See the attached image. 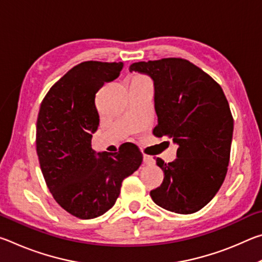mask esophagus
<instances>
[{
	"mask_svg": "<svg viewBox=\"0 0 262 262\" xmlns=\"http://www.w3.org/2000/svg\"><path fill=\"white\" fill-rule=\"evenodd\" d=\"M143 163L145 165H154L155 159L151 156H148V155H143Z\"/></svg>",
	"mask_w": 262,
	"mask_h": 262,
	"instance_id": "obj_1",
	"label": "esophagus"
}]
</instances>
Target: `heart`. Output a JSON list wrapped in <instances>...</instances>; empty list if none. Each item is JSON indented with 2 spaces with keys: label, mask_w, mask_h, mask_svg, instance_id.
Instances as JSON below:
<instances>
[{
  "label": "heart",
  "mask_w": 262,
  "mask_h": 262,
  "mask_svg": "<svg viewBox=\"0 0 262 262\" xmlns=\"http://www.w3.org/2000/svg\"><path fill=\"white\" fill-rule=\"evenodd\" d=\"M134 79H148V77H145V76H136V77L133 78V81H134Z\"/></svg>",
  "instance_id": "1"
}]
</instances>
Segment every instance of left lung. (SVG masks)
<instances>
[{
  "mask_svg": "<svg viewBox=\"0 0 262 262\" xmlns=\"http://www.w3.org/2000/svg\"><path fill=\"white\" fill-rule=\"evenodd\" d=\"M129 69L154 79V135L178 144L173 162L156 159L164 179L150 196L168 211L196 212L219 192L228 172L233 118L227 97L214 78L181 57L135 62Z\"/></svg>",
  "mask_w": 262,
  "mask_h": 262,
  "instance_id": "1",
  "label": "left lung"
}]
</instances>
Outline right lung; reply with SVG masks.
<instances>
[{"instance_id":"obj_1","label":"right lung","mask_w":262,"mask_h":262,"mask_svg":"<svg viewBox=\"0 0 262 262\" xmlns=\"http://www.w3.org/2000/svg\"><path fill=\"white\" fill-rule=\"evenodd\" d=\"M122 67V62L100 61L75 66L50 89L39 110L35 144L46 185L66 211L82 220L111 209L123 179L143 161L135 145L98 154V158L91 147L99 126L96 94Z\"/></svg>"}]
</instances>
